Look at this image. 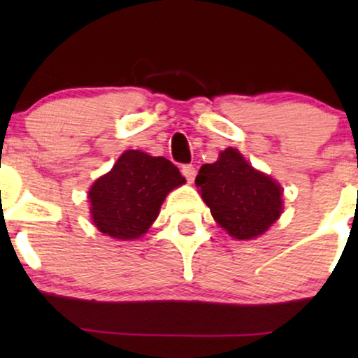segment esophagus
Returning <instances> with one entry per match:
<instances>
[{
	"label": "esophagus",
	"instance_id": "obj_1",
	"mask_svg": "<svg viewBox=\"0 0 358 358\" xmlns=\"http://www.w3.org/2000/svg\"><path fill=\"white\" fill-rule=\"evenodd\" d=\"M182 175L185 176V178H187L188 183H192L193 180H195V175H196L195 166H193V165H183L182 166Z\"/></svg>",
	"mask_w": 358,
	"mask_h": 358
}]
</instances>
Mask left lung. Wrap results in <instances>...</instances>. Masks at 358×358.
I'll return each instance as SVG.
<instances>
[{
	"instance_id": "left-lung-1",
	"label": "left lung",
	"mask_w": 358,
	"mask_h": 358,
	"mask_svg": "<svg viewBox=\"0 0 358 358\" xmlns=\"http://www.w3.org/2000/svg\"><path fill=\"white\" fill-rule=\"evenodd\" d=\"M195 183L213 219L234 239L259 237L282 212L281 185L250 166L234 148L200 168Z\"/></svg>"
}]
</instances>
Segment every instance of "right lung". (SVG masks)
<instances>
[{"instance_id": "add662e5", "label": "right lung", "mask_w": 358, "mask_h": 358, "mask_svg": "<svg viewBox=\"0 0 358 358\" xmlns=\"http://www.w3.org/2000/svg\"><path fill=\"white\" fill-rule=\"evenodd\" d=\"M183 183L185 178L170 159L127 150L113 170L90 187V217L106 236L138 239L156 220L168 193Z\"/></svg>"}]
</instances>
